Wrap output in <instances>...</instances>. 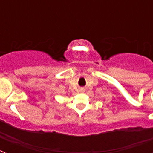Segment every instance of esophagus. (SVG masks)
Segmentation results:
<instances>
[{"label":"esophagus","mask_w":153,"mask_h":153,"mask_svg":"<svg viewBox=\"0 0 153 153\" xmlns=\"http://www.w3.org/2000/svg\"><path fill=\"white\" fill-rule=\"evenodd\" d=\"M79 90H80V91H83L84 90H83V88H80L79 89Z\"/></svg>","instance_id":"1"}]
</instances>
